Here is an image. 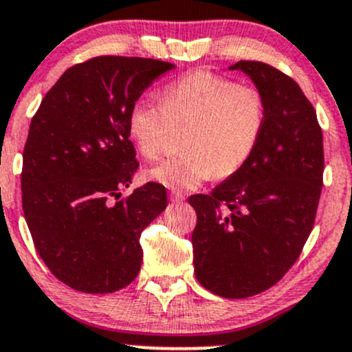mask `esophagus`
I'll list each match as a JSON object with an SVG mask.
<instances>
[{"mask_svg": "<svg viewBox=\"0 0 352 352\" xmlns=\"http://www.w3.org/2000/svg\"><path fill=\"white\" fill-rule=\"evenodd\" d=\"M169 199H171L173 203H183V201H184V196L181 195V192H176V191H173L171 195H169Z\"/></svg>", "mask_w": 352, "mask_h": 352, "instance_id": "esophagus-1", "label": "esophagus"}]
</instances>
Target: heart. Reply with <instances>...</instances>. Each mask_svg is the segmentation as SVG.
<instances>
[{"mask_svg": "<svg viewBox=\"0 0 352 352\" xmlns=\"http://www.w3.org/2000/svg\"><path fill=\"white\" fill-rule=\"evenodd\" d=\"M265 126V102L250 85L208 70L169 84L162 104L141 97L129 112V134L146 160H157L173 129H184V153L162 161L147 176L171 190L190 191L211 176L240 171L255 151Z\"/></svg>", "mask_w": 352, "mask_h": 352, "instance_id": "1", "label": "heart"}]
</instances>
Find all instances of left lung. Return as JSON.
I'll use <instances>...</instances> for the list:
<instances>
[{"label":"left lung","instance_id":"left-lung-1","mask_svg":"<svg viewBox=\"0 0 352 352\" xmlns=\"http://www.w3.org/2000/svg\"><path fill=\"white\" fill-rule=\"evenodd\" d=\"M265 102V126L247 164L211 195H195L192 263L198 282L226 298L256 296L296 263L322 190L324 146L316 111L289 75L240 60Z\"/></svg>","mask_w":352,"mask_h":352}]
</instances>
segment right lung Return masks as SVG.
<instances>
[{
  "label": "right lung",
  "mask_w": 352,
  "mask_h": 352,
  "mask_svg": "<svg viewBox=\"0 0 352 352\" xmlns=\"http://www.w3.org/2000/svg\"><path fill=\"white\" fill-rule=\"evenodd\" d=\"M175 69L139 56H96L70 67L30 124L21 201L36 252L58 280L85 294L124 289L141 270L142 230L168 206L166 188L138 171L129 112Z\"/></svg>",
  "instance_id": "obj_1"
}]
</instances>
